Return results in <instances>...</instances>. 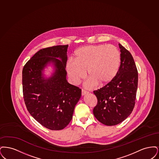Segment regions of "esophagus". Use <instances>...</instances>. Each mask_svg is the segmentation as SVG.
Returning a JSON list of instances; mask_svg holds the SVG:
<instances>
[{"label": "esophagus", "mask_w": 159, "mask_h": 159, "mask_svg": "<svg viewBox=\"0 0 159 159\" xmlns=\"http://www.w3.org/2000/svg\"><path fill=\"white\" fill-rule=\"evenodd\" d=\"M88 93H89V92H88V91H85V90H84V89L82 90V96H84V95L88 94Z\"/></svg>", "instance_id": "34e87169"}]
</instances>
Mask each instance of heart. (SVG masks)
I'll return each mask as SVG.
<instances>
[{
  "mask_svg": "<svg viewBox=\"0 0 159 159\" xmlns=\"http://www.w3.org/2000/svg\"><path fill=\"white\" fill-rule=\"evenodd\" d=\"M75 60L66 64L68 77L78 84L86 75L91 80L89 85L95 83L104 86L111 83L117 75L121 64V54L113 45L99 44L82 46L75 53Z\"/></svg>",
  "mask_w": 159,
  "mask_h": 159,
  "instance_id": "obj_1",
  "label": "heart"
}]
</instances>
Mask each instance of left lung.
Listing matches in <instances>:
<instances>
[{"mask_svg":"<svg viewBox=\"0 0 159 159\" xmlns=\"http://www.w3.org/2000/svg\"><path fill=\"white\" fill-rule=\"evenodd\" d=\"M121 64L117 75L111 83L93 91L98 99L93 110L96 119L107 126L124 121L131 114L135 104L138 71L131 53L121 44Z\"/></svg>","mask_w":159,"mask_h":159,"instance_id":"obj_1","label":"left lung"}]
</instances>
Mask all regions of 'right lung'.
<instances>
[{
    "instance_id": "obj_1",
    "label": "right lung",
    "mask_w": 159,
    "mask_h": 159,
    "mask_svg": "<svg viewBox=\"0 0 159 159\" xmlns=\"http://www.w3.org/2000/svg\"><path fill=\"white\" fill-rule=\"evenodd\" d=\"M68 45L40 49L23 70V95L31 116L46 128L58 130L71 120L82 91L68 83L66 67ZM51 66L50 76L44 69Z\"/></svg>"
}]
</instances>
